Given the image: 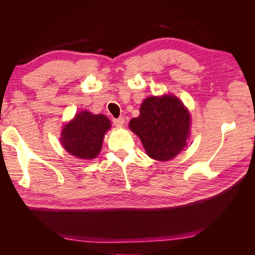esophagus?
I'll return each mask as SVG.
<instances>
[{
    "mask_svg": "<svg viewBox=\"0 0 255 255\" xmlns=\"http://www.w3.org/2000/svg\"><path fill=\"white\" fill-rule=\"evenodd\" d=\"M113 121H114V125H115L116 127H122L123 123H125V118H123V117H119V118H117V119H114Z\"/></svg>",
    "mask_w": 255,
    "mask_h": 255,
    "instance_id": "obj_1",
    "label": "esophagus"
}]
</instances>
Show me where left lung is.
I'll return each mask as SVG.
<instances>
[{
  "label": "left lung",
  "instance_id": "left-lung-1",
  "mask_svg": "<svg viewBox=\"0 0 255 255\" xmlns=\"http://www.w3.org/2000/svg\"><path fill=\"white\" fill-rule=\"evenodd\" d=\"M140 115L129 121V128L140 138L148 155L156 160L172 159L187 145L190 115L175 96L146 98Z\"/></svg>",
  "mask_w": 255,
  "mask_h": 255
}]
</instances>
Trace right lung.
Masks as SVG:
<instances>
[{
  "label": "right lung",
  "mask_w": 255,
  "mask_h": 255,
  "mask_svg": "<svg viewBox=\"0 0 255 255\" xmlns=\"http://www.w3.org/2000/svg\"><path fill=\"white\" fill-rule=\"evenodd\" d=\"M111 128V121L104 115L82 111L61 130L60 142L71 155L92 159L101 151L104 135Z\"/></svg>",
  "instance_id": "right-lung-1"
}]
</instances>
